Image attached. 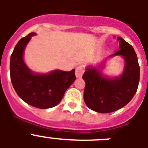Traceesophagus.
<instances>
[{
    "label": "esophagus",
    "instance_id": "1",
    "mask_svg": "<svg viewBox=\"0 0 148 148\" xmlns=\"http://www.w3.org/2000/svg\"><path fill=\"white\" fill-rule=\"evenodd\" d=\"M84 73V68L82 66H79L76 68V70H75V75L78 78H82V75Z\"/></svg>",
    "mask_w": 148,
    "mask_h": 148
}]
</instances>
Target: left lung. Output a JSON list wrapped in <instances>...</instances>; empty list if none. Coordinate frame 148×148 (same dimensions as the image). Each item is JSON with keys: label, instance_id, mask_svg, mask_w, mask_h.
<instances>
[{"label": "left lung", "instance_id": "left-lung-1", "mask_svg": "<svg viewBox=\"0 0 148 148\" xmlns=\"http://www.w3.org/2000/svg\"><path fill=\"white\" fill-rule=\"evenodd\" d=\"M119 49L110 57L122 56L125 66L119 77L104 76L101 68L92 66L86 68L83 79L85 81L84 99L92 110L101 113H112L121 109L130 102L138 89L140 75L136 53L133 47L122 38L118 37Z\"/></svg>", "mask_w": 148, "mask_h": 148}]
</instances>
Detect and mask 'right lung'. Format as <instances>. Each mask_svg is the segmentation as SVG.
Masks as SVG:
<instances>
[{
	"label": "right lung",
	"mask_w": 148,
	"mask_h": 148,
	"mask_svg": "<svg viewBox=\"0 0 148 148\" xmlns=\"http://www.w3.org/2000/svg\"><path fill=\"white\" fill-rule=\"evenodd\" d=\"M31 32L22 38L15 46L10 58V77L18 95L35 108L47 109L60 102L64 92L75 80V70L69 72L54 70L48 74L32 73L23 61V53Z\"/></svg>",
	"instance_id": "add662e5"
}]
</instances>
